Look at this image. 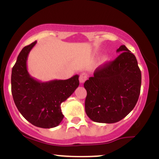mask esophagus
<instances>
[{
	"label": "esophagus",
	"mask_w": 159,
	"mask_h": 159,
	"mask_svg": "<svg viewBox=\"0 0 159 159\" xmlns=\"http://www.w3.org/2000/svg\"><path fill=\"white\" fill-rule=\"evenodd\" d=\"M87 74L84 72V73L80 75L79 81H80V82H81V83H84V82L86 80H87Z\"/></svg>",
	"instance_id": "34e87169"
}]
</instances>
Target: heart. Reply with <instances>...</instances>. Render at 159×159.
<instances>
[{
  "label": "heart",
  "instance_id": "1",
  "mask_svg": "<svg viewBox=\"0 0 159 159\" xmlns=\"http://www.w3.org/2000/svg\"><path fill=\"white\" fill-rule=\"evenodd\" d=\"M105 59H106V57H105Z\"/></svg>",
  "mask_w": 159,
  "mask_h": 159
}]
</instances>
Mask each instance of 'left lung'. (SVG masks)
I'll return each mask as SVG.
<instances>
[{"mask_svg": "<svg viewBox=\"0 0 159 159\" xmlns=\"http://www.w3.org/2000/svg\"><path fill=\"white\" fill-rule=\"evenodd\" d=\"M114 61L100 66L84 84L86 114L96 123H114L135 106L140 92L141 72L135 56L125 45Z\"/></svg>", "mask_w": 159, "mask_h": 159, "instance_id": "obj_1", "label": "left lung"}]
</instances>
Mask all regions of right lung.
Listing matches in <instances>:
<instances>
[{"mask_svg":"<svg viewBox=\"0 0 159 159\" xmlns=\"http://www.w3.org/2000/svg\"><path fill=\"white\" fill-rule=\"evenodd\" d=\"M36 41L24 47L12 67L11 90L18 110L35 126L50 129L57 126L63 119L61 105L79 85V76L67 80L41 82L27 72V61Z\"/></svg>","mask_w":159,"mask_h":159,"instance_id":"obj_1","label":"right lung"}]
</instances>
